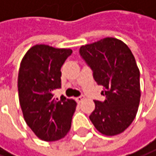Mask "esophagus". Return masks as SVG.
I'll return each instance as SVG.
<instances>
[{"label":"esophagus","instance_id":"obj_1","mask_svg":"<svg viewBox=\"0 0 156 156\" xmlns=\"http://www.w3.org/2000/svg\"><path fill=\"white\" fill-rule=\"evenodd\" d=\"M76 100L77 103H81L82 100H83V97H82V96H79V97H76Z\"/></svg>","mask_w":156,"mask_h":156}]
</instances>
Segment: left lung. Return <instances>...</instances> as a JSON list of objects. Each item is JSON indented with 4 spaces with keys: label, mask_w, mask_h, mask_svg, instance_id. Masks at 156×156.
I'll return each mask as SVG.
<instances>
[{
    "label": "left lung",
    "mask_w": 156,
    "mask_h": 156,
    "mask_svg": "<svg viewBox=\"0 0 156 156\" xmlns=\"http://www.w3.org/2000/svg\"><path fill=\"white\" fill-rule=\"evenodd\" d=\"M80 53L105 88L101 94L106 99L94 101L90 120L105 136L122 133L134 121L140 100V69L132 51L122 40L106 37L81 46Z\"/></svg>",
    "instance_id": "1"
}]
</instances>
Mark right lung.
<instances>
[{
	"label": "right lung",
	"mask_w": 156,
	"mask_h": 156,
	"mask_svg": "<svg viewBox=\"0 0 156 156\" xmlns=\"http://www.w3.org/2000/svg\"><path fill=\"white\" fill-rule=\"evenodd\" d=\"M70 48L35 45L21 60L17 90L23 117L38 139L55 141L64 137L71 128L76 103L73 99L55 98L53 92L61 88V67Z\"/></svg>",
	"instance_id": "add662e5"
}]
</instances>
